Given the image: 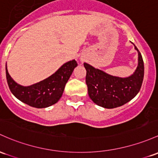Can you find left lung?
<instances>
[{
  "label": "left lung",
  "instance_id": "obj_1",
  "mask_svg": "<svg viewBox=\"0 0 158 158\" xmlns=\"http://www.w3.org/2000/svg\"><path fill=\"white\" fill-rule=\"evenodd\" d=\"M138 52V66L131 76L117 77L84 63L86 70L85 82L88 95L97 105L113 109L125 104L139 91L144 77V63L141 53Z\"/></svg>",
  "mask_w": 158,
  "mask_h": 158
}]
</instances>
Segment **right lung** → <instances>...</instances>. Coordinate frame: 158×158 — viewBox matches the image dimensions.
Masks as SVG:
<instances>
[{
    "instance_id": "1",
    "label": "right lung",
    "mask_w": 158,
    "mask_h": 158,
    "mask_svg": "<svg viewBox=\"0 0 158 158\" xmlns=\"http://www.w3.org/2000/svg\"><path fill=\"white\" fill-rule=\"evenodd\" d=\"M77 66L75 60H70L47 79L30 86L17 84L9 74L6 64V76L9 88L16 98L35 108H46L56 103L61 98L66 83Z\"/></svg>"
}]
</instances>
